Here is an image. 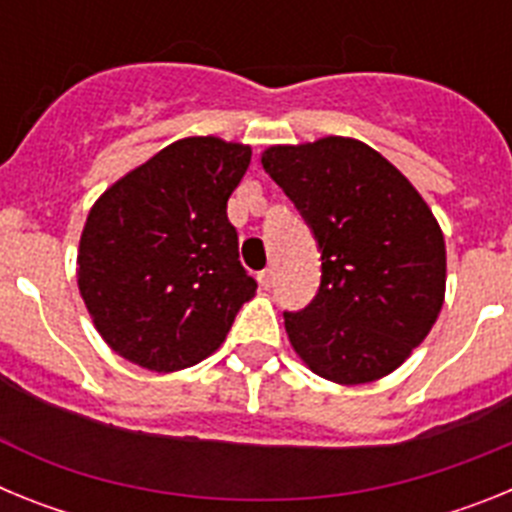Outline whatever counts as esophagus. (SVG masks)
Here are the masks:
<instances>
[{
  "instance_id": "34e87169",
  "label": "esophagus",
  "mask_w": 512,
  "mask_h": 512,
  "mask_svg": "<svg viewBox=\"0 0 512 512\" xmlns=\"http://www.w3.org/2000/svg\"><path fill=\"white\" fill-rule=\"evenodd\" d=\"M259 284L264 289H269L271 284H274V269H264V271H261V274H259Z\"/></svg>"
}]
</instances>
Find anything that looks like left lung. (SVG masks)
Returning <instances> with one entry per match:
<instances>
[{"label": "left lung", "instance_id": "1", "mask_svg": "<svg viewBox=\"0 0 512 512\" xmlns=\"http://www.w3.org/2000/svg\"><path fill=\"white\" fill-rule=\"evenodd\" d=\"M318 238L323 277L284 328L302 364L328 382L387 377L425 341L446 297V243L428 202L356 138L325 135L261 153Z\"/></svg>", "mask_w": 512, "mask_h": 512}]
</instances>
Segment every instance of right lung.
I'll list each match as a JSON object with an SVG mask.
<instances>
[{"label":"right lung","instance_id":"right-lung-1","mask_svg":"<svg viewBox=\"0 0 512 512\" xmlns=\"http://www.w3.org/2000/svg\"><path fill=\"white\" fill-rule=\"evenodd\" d=\"M251 146L192 135L99 194L81 230L76 282L104 343L148 372H179L223 346L256 295L238 261L228 197Z\"/></svg>","mask_w":512,"mask_h":512}]
</instances>
